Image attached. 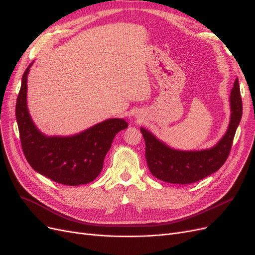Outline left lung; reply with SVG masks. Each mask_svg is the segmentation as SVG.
<instances>
[{"instance_id":"obj_1","label":"left lung","mask_w":255,"mask_h":255,"mask_svg":"<svg viewBox=\"0 0 255 255\" xmlns=\"http://www.w3.org/2000/svg\"><path fill=\"white\" fill-rule=\"evenodd\" d=\"M230 120L225 134L215 146L203 150H178L168 146L148 129L140 127L146 142V160L159 180L190 184L217 172L226 161L242 119V99L238 79L230 93Z\"/></svg>"}]
</instances>
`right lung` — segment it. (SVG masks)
Returning a JSON list of instances; mask_svg holds the SVG:
<instances>
[{
  "mask_svg": "<svg viewBox=\"0 0 255 255\" xmlns=\"http://www.w3.org/2000/svg\"><path fill=\"white\" fill-rule=\"evenodd\" d=\"M33 62L21 78L15 117L25 157L32 169L64 185L92 182L103 168L104 158L118 132L126 129L124 119H108L68 136L47 135L36 127L27 105V78Z\"/></svg>",
  "mask_w": 255,
  "mask_h": 255,
  "instance_id": "obj_1",
  "label": "right lung"
}]
</instances>
